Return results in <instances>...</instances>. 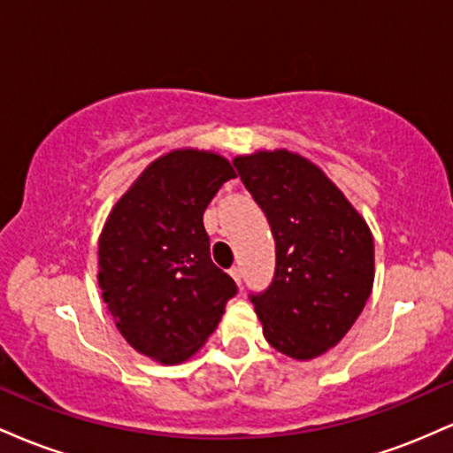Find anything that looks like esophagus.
Listing matches in <instances>:
<instances>
[{
	"label": "esophagus",
	"instance_id": "34e87169",
	"mask_svg": "<svg viewBox=\"0 0 453 453\" xmlns=\"http://www.w3.org/2000/svg\"><path fill=\"white\" fill-rule=\"evenodd\" d=\"M230 274H232V279L236 280L238 285H242V268H241V266H234V268H230Z\"/></svg>",
	"mask_w": 453,
	"mask_h": 453
}]
</instances>
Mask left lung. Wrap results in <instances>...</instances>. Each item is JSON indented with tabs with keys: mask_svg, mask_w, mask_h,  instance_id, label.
Instances as JSON below:
<instances>
[{
	"mask_svg": "<svg viewBox=\"0 0 453 453\" xmlns=\"http://www.w3.org/2000/svg\"><path fill=\"white\" fill-rule=\"evenodd\" d=\"M277 244L274 279L251 296L264 336L294 360L339 345L375 280L371 227L324 170L288 149L234 159Z\"/></svg>",
	"mask_w": 453,
	"mask_h": 453,
	"instance_id": "left-lung-1",
	"label": "left lung"
}]
</instances>
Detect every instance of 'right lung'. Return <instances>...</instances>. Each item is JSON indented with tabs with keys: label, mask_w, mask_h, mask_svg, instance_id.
Masks as SVG:
<instances>
[{
	"label": "right lung",
	"mask_w": 453,
	"mask_h": 453,
	"mask_svg": "<svg viewBox=\"0 0 453 453\" xmlns=\"http://www.w3.org/2000/svg\"><path fill=\"white\" fill-rule=\"evenodd\" d=\"M234 176L219 153L174 149L150 161L104 223L102 298L123 339L150 360H189L236 296L204 230L206 206Z\"/></svg>",
	"instance_id": "right-lung-1"
}]
</instances>
